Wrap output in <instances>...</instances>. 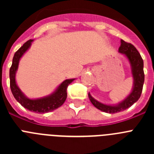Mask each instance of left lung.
I'll list each match as a JSON object with an SVG mask.
<instances>
[{
    "label": "left lung",
    "mask_w": 154,
    "mask_h": 154,
    "mask_svg": "<svg viewBox=\"0 0 154 154\" xmlns=\"http://www.w3.org/2000/svg\"><path fill=\"white\" fill-rule=\"evenodd\" d=\"M119 51L120 53L125 54L131 65L132 74L134 79V85H133V89L131 93L122 103L116 106H109V105L103 104L96 101V99H94L89 93V98L94 106L96 107L98 109L107 112V113H116V112H121L131 106L132 105L134 104L140 99L142 93L143 86V61L140 54L131 43H128L123 40H121Z\"/></svg>",
    "instance_id": "8db88e82"
}]
</instances>
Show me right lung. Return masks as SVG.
Listing matches in <instances>:
<instances>
[{"instance_id":"right-lung-1","label":"right lung","mask_w":154,"mask_h":154,"mask_svg":"<svg viewBox=\"0 0 154 154\" xmlns=\"http://www.w3.org/2000/svg\"><path fill=\"white\" fill-rule=\"evenodd\" d=\"M32 39L27 41L15 52L12 61L11 67L10 68V87L14 97L20 104L27 109L35 112L37 113H45L51 112L60 107L67 98V88L69 84L74 79H66L58 87V89L51 95L47 97L38 99H30L24 96L21 92L15 82V73L18 66V62L24 53L31 45Z\"/></svg>"}]
</instances>
